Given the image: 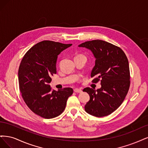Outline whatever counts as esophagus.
<instances>
[{"label": "esophagus", "instance_id": "esophagus-1", "mask_svg": "<svg viewBox=\"0 0 148 148\" xmlns=\"http://www.w3.org/2000/svg\"><path fill=\"white\" fill-rule=\"evenodd\" d=\"M74 92L75 93H82V90L81 89H79V88H75L74 90Z\"/></svg>", "mask_w": 148, "mask_h": 148}]
</instances>
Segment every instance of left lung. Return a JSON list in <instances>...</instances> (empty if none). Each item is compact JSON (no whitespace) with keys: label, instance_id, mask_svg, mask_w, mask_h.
<instances>
[{"label":"left lung","instance_id":"left-lung-1","mask_svg":"<svg viewBox=\"0 0 148 148\" xmlns=\"http://www.w3.org/2000/svg\"><path fill=\"white\" fill-rule=\"evenodd\" d=\"M79 47L92 52L95 58L91 73V77H95L92 82L97 83L100 80L101 85L97 90L90 87L84 89L90 96L85 110L95 117L108 116L121 105L129 89L128 59L121 48L104 40L87 41Z\"/></svg>","mask_w":148,"mask_h":148}]
</instances>
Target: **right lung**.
<instances>
[{"instance_id":"1","label":"right lung","mask_w":148,"mask_h":148,"mask_svg":"<svg viewBox=\"0 0 148 148\" xmlns=\"http://www.w3.org/2000/svg\"><path fill=\"white\" fill-rule=\"evenodd\" d=\"M72 44L44 40L37 43L23 56L18 69L19 87L26 105L37 115L54 118L63 112L73 93L68 87L52 90L49 84L56 73V61L62 51Z\"/></svg>"}]
</instances>
